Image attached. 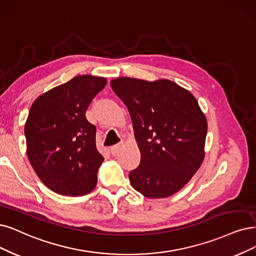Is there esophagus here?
Instances as JSON below:
<instances>
[{"label":"esophagus","instance_id":"1","mask_svg":"<svg viewBox=\"0 0 256 256\" xmlns=\"http://www.w3.org/2000/svg\"><path fill=\"white\" fill-rule=\"evenodd\" d=\"M121 146H122V144H117L115 146H112L110 148V154L112 156H116L118 154V152H119V150L121 148Z\"/></svg>","mask_w":256,"mask_h":256}]
</instances>
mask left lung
<instances>
[{"mask_svg":"<svg viewBox=\"0 0 256 256\" xmlns=\"http://www.w3.org/2000/svg\"><path fill=\"white\" fill-rule=\"evenodd\" d=\"M128 108L140 150L128 174L136 191L164 198L180 190L202 164L206 119L193 94L170 80L128 77L110 81Z\"/></svg>","mask_w":256,"mask_h":256,"instance_id":"8db88e82","label":"left lung"}]
</instances>
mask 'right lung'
I'll use <instances>...</instances> for the list:
<instances>
[{
	"instance_id": "obj_1",
	"label": "right lung",
	"mask_w": 256,
	"mask_h": 256,
	"mask_svg": "<svg viewBox=\"0 0 256 256\" xmlns=\"http://www.w3.org/2000/svg\"><path fill=\"white\" fill-rule=\"evenodd\" d=\"M106 83V78L77 76L32 103L24 128L27 156L56 193L81 196L96 186L104 158L96 146V126L85 112Z\"/></svg>"
}]
</instances>
